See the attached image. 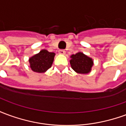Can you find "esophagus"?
<instances>
[{"mask_svg":"<svg viewBox=\"0 0 126 126\" xmlns=\"http://www.w3.org/2000/svg\"><path fill=\"white\" fill-rule=\"evenodd\" d=\"M59 53L60 55H65V50L61 49L59 50Z\"/></svg>","mask_w":126,"mask_h":126,"instance_id":"obj_1","label":"esophagus"}]
</instances>
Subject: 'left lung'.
I'll return each instance as SVG.
<instances>
[{"mask_svg":"<svg viewBox=\"0 0 126 126\" xmlns=\"http://www.w3.org/2000/svg\"><path fill=\"white\" fill-rule=\"evenodd\" d=\"M71 68L78 74H86L90 73L93 65L92 58L88 57L83 52H78L71 56Z\"/></svg>","mask_w":126,"mask_h":126,"instance_id":"8db88e82","label":"left lung"}]
</instances>
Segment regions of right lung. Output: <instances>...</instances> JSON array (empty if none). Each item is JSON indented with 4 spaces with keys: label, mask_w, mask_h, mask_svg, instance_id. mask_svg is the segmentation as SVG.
Instances as JSON below:
<instances>
[{
    "label": "right lung",
    "mask_w": 126,
    "mask_h": 126,
    "mask_svg": "<svg viewBox=\"0 0 126 126\" xmlns=\"http://www.w3.org/2000/svg\"><path fill=\"white\" fill-rule=\"evenodd\" d=\"M55 53L42 50L38 54L30 58L29 62L32 70L37 73H44L51 67Z\"/></svg>",
    "instance_id": "add662e5"
}]
</instances>
